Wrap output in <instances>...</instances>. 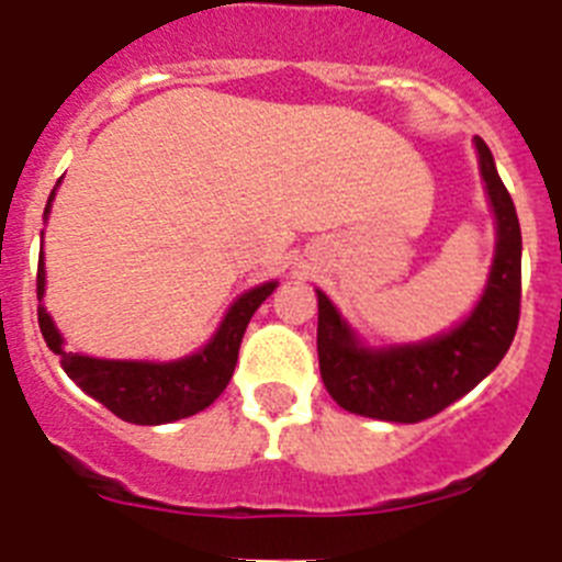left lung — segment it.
<instances>
[{
  "instance_id": "obj_1",
  "label": "left lung",
  "mask_w": 562,
  "mask_h": 562,
  "mask_svg": "<svg viewBox=\"0 0 562 562\" xmlns=\"http://www.w3.org/2000/svg\"><path fill=\"white\" fill-rule=\"evenodd\" d=\"M481 177L498 222L486 290L459 329L416 346L371 351L357 342L324 292H317V360L326 391L340 408L385 422H422L473 391L504 360L520 317V225L513 196L475 137Z\"/></svg>"
}]
</instances>
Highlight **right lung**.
Segmentation results:
<instances>
[{
	"label": "right lung",
	"mask_w": 562,
	"mask_h": 562,
	"mask_svg": "<svg viewBox=\"0 0 562 562\" xmlns=\"http://www.w3.org/2000/svg\"><path fill=\"white\" fill-rule=\"evenodd\" d=\"M56 191L49 193L47 207ZM38 256L36 295H44V265ZM276 290V281L261 284L238 297L222 321L220 331L213 335L200 355H191L177 362H132V360H98L76 351L61 349V335L49 321L47 310L38 304V329L49 351L61 357V369L76 382L78 389L95 396L114 416L132 425H166V422L186 419L200 414L211 405L231 382L238 360V346L245 337L252 312L265 304L267 295Z\"/></svg>",
	"instance_id": "obj_1"
}]
</instances>
